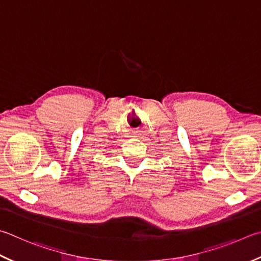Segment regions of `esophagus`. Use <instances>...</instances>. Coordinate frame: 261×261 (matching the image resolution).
Listing matches in <instances>:
<instances>
[{"mask_svg": "<svg viewBox=\"0 0 261 261\" xmlns=\"http://www.w3.org/2000/svg\"><path fill=\"white\" fill-rule=\"evenodd\" d=\"M135 137H137V136H135Z\"/></svg>", "mask_w": 261, "mask_h": 261, "instance_id": "esophagus-1", "label": "esophagus"}]
</instances>
